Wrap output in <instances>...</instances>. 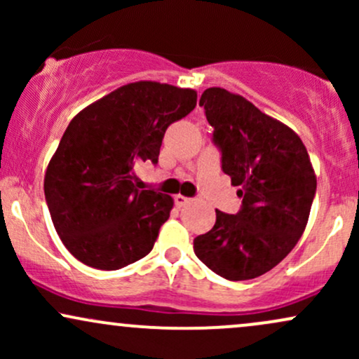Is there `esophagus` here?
Masks as SVG:
<instances>
[{"label": "esophagus", "mask_w": 359, "mask_h": 359, "mask_svg": "<svg viewBox=\"0 0 359 359\" xmlns=\"http://www.w3.org/2000/svg\"><path fill=\"white\" fill-rule=\"evenodd\" d=\"M174 201H175L177 208H182V205H185L187 203H191V199H189V197L182 196V194H177V196H174Z\"/></svg>", "instance_id": "esophagus-1"}]
</instances>
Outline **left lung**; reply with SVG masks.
<instances>
[{"label":"left lung","mask_w":359,"mask_h":359,"mask_svg":"<svg viewBox=\"0 0 359 359\" xmlns=\"http://www.w3.org/2000/svg\"><path fill=\"white\" fill-rule=\"evenodd\" d=\"M214 128L222 170L240 185L236 214L216 209L211 231L194 240V253L226 280H251L294 250L306 229L317 179L307 148L292 128L222 88L201 96Z\"/></svg>","instance_id":"1"}]
</instances>
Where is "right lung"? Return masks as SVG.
Segmentation results:
<instances>
[{
    "instance_id": "1",
    "label": "right lung",
    "mask_w": 359,
    "mask_h": 359,
    "mask_svg": "<svg viewBox=\"0 0 359 359\" xmlns=\"http://www.w3.org/2000/svg\"><path fill=\"white\" fill-rule=\"evenodd\" d=\"M196 104L194 89L138 81L72 118L48 162L43 191L55 231L74 258L119 270L150 253L174 199L138 189L133 167L158 162L165 130Z\"/></svg>"
}]
</instances>
